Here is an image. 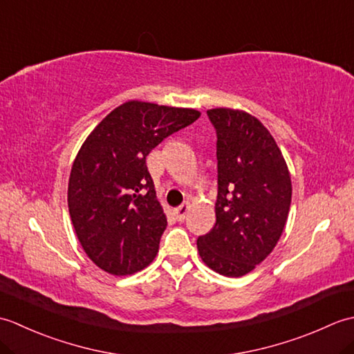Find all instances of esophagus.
<instances>
[{
  "label": "esophagus",
  "instance_id": "obj_1",
  "mask_svg": "<svg viewBox=\"0 0 354 354\" xmlns=\"http://www.w3.org/2000/svg\"><path fill=\"white\" fill-rule=\"evenodd\" d=\"M189 208H190L189 202H184L183 205H179L178 208H175V216H176V219L179 222H183L185 219V214H187V212H189Z\"/></svg>",
  "mask_w": 354,
  "mask_h": 354
}]
</instances>
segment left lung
Here are the masks:
<instances>
[{
  "instance_id": "1",
  "label": "left lung",
  "mask_w": 354,
  "mask_h": 354,
  "mask_svg": "<svg viewBox=\"0 0 354 354\" xmlns=\"http://www.w3.org/2000/svg\"><path fill=\"white\" fill-rule=\"evenodd\" d=\"M216 129V223L198 237L208 268L242 277L272 252L288 221L292 184L275 140L243 111H207Z\"/></svg>"
}]
</instances>
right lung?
I'll list each match as a JSON object with an SVG mask.
<instances>
[{
	"label": "right lung",
	"mask_w": 354,
	"mask_h": 354,
	"mask_svg": "<svg viewBox=\"0 0 354 354\" xmlns=\"http://www.w3.org/2000/svg\"><path fill=\"white\" fill-rule=\"evenodd\" d=\"M201 112L127 102L104 117L74 160L68 208L88 257L114 275H131L155 259L167 219L146 156Z\"/></svg>",
	"instance_id": "right-lung-1"
}]
</instances>
